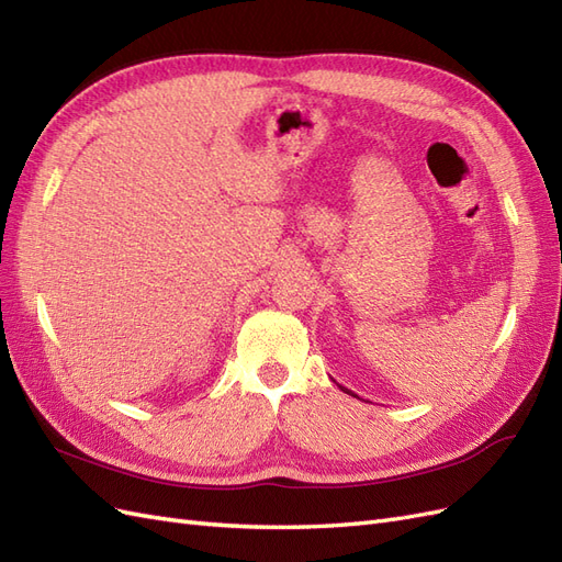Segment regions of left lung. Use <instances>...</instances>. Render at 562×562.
Returning <instances> with one entry per match:
<instances>
[{
    "instance_id": "obj_1",
    "label": "left lung",
    "mask_w": 562,
    "mask_h": 562,
    "mask_svg": "<svg viewBox=\"0 0 562 562\" xmlns=\"http://www.w3.org/2000/svg\"><path fill=\"white\" fill-rule=\"evenodd\" d=\"M339 389H341V391H344V393H348V395H352V397H358V395H356V393H352V391H348V389H344V386H339Z\"/></svg>"
}]
</instances>
